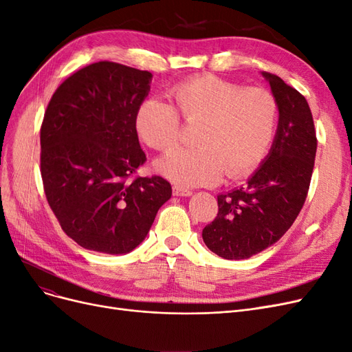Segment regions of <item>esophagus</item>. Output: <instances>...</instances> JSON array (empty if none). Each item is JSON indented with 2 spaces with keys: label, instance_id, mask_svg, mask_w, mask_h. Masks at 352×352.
<instances>
[{
  "label": "esophagus",
  "instance_id": "esophagus-1",
  "mask_svg": "<svg viewBox=\"0 0 352 352\" xmlns=\"http://www.w3.org/2000/svg\"><path fill=\"white\" fill-rule=\"evenodd\" d=\"M173 192H174V196H177V197H188L192 194L191 190L184 188L181 186H173Z\"/></svg>",
  "mask_w": 352,
  "mask_h": 352
}]
</instances>
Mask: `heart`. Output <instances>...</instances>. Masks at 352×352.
I'll return each instance as SVG.
<instances>
[{"label":"heart","instance_id":"b5f03b06","mask_svg":"<svg viewBox=\"0 0 352 352\" xmlns=\"http://www.w3.org/2000/svg\"><path fill=\"white\" fill-rule=\"evenodd\" d=\"M174 106L143 101L136 133L155 151H169L181 139L180 114L196 124V149H175L158 161L160 173L178 186H210L223 177L250 174L263 162L274 139L277 102L263 88H243L214 75H199L169 89Z\"/></svg>","mask_w":352,"mask_h":352}]
</instances>
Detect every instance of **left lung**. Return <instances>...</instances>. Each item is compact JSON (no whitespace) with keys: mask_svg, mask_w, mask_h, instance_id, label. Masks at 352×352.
Returning <instances> with one entry per match:
<instances>
[{"mask_svg":"<svg viewBox=\"0 0 352 352\" xmlns=\"http://www.w3.org/2000/svg\"><path fill=\"white\" fill-rule=\"evenodd\" d=\"M278 107L270 153L246 183L217 196L219 213L203 241L225 259H245L267 250L300 213L316 156V132L306 98L280 76L263 72Z\"/></svg>","mask_w":352,"mask_h":352,"instance_id":"8db88e82","label":"left lung"}]
</instances>
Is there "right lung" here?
Here are the masks:
<instances>
[{"label":"right lung","mask_w":352,"mask_h":352,"mask_svg":"<svg viewBox=\"0 0 352 352\" xmlns=\"http://www.w3.org/2000/svg\"><path fill=\"white\" fill-rule=\"evenodd\" d=\"M152 74L96 62L52 96L41 127V173L63 232L89 251L120 255L146 238L173 194L160 175L133 177L145 164L135 116Z\"/></svg>","instance_id":"add662e5"}]
</instances>
